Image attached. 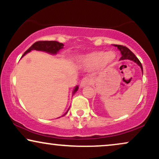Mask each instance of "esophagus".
Returning <instances> with one entry per match:
<instances>
[{"mask_svg": "<svg viewBox=\"0 0 159 159\" xmlns=\"http://www.w3.org/2000/svg\"><path fill=\"white\" fill-rule=\"evenodd\" d=\"M90 83H91V81H90L89 78L84 77L83 79L81 80V82H80V87H85L86 85H89Z\"/></svg>", "mask_w": 159, "mask_h": 159, "instance_id": "esophagus-1", "label": "esophagus"}]
</instances>
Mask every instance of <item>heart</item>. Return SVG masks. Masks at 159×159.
I'll return each mask as SVG.
<instances>
[{
    "mask_svg": "<svg viewBox=\"0 0 159 159\" xmlns=\"http://www.w3.org/2000/svg\"><path fill=\"white\" fill-rule=\"evenodd\" d=\"M116 54L113 51L105 52L102 51H96L85 54L80 58V61L84 66L89 68H94L100 66L102 68H108L115 62Z\"/></svg>",
    "mask_w": 159,
    "mask_h": 159,
    "instance_id": "b5f03b06",
    "label": "heart"
}]
</instances>
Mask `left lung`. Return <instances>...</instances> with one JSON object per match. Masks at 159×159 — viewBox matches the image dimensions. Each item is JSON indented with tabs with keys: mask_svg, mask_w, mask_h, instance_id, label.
Returning <instances> with one entry per match:
<instances>
[{
	"mask_svg": "<svg viewBox=\"0 0 159 159\" xmlns=\"http://www.w3.org/2000/svg\"><path fill=\"white\" fill-rule=\"evenodd\" d=\"M116 47L118 48V49L120 51L121 54V57L119 60H133V61L136 62L140 66L141 69H142V72H143V68H142V65L141 63V62L139 60V59L136 57V55L133 53L128 48H127L126 46H121V45H114Z\"/></svg>",
	"mask_w": 159,
	"mask_h": 159,
	"instance_id": "8db88e82",
	"label": "left lung"
}]
</instances>
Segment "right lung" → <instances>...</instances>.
<instances>
[{"instance_id":"obj_1","label":"right lung","mask_w":159,"mask_h":159,"mask_svg":"<svg viewBox=\"0 0 159 159\" xmlns=\"http://www.w3.org/2000/svg\"><path fill=\"white\" fill-rule=\"evenodd\" d=\"M63 44L61 43L57 42V41H38V42L34 43L28 50H26V52L23 54L22 57L25 54L30 52L32 50L43 51V52H46L52 54H56L59 51L63 48ZM78 89H79V87H78V86H76L75 89H74L73 93H76V91H77ZM68 110L67 111V112L65 113L63 116H65L68 113Z\"/></svg>"}]
</instances>
